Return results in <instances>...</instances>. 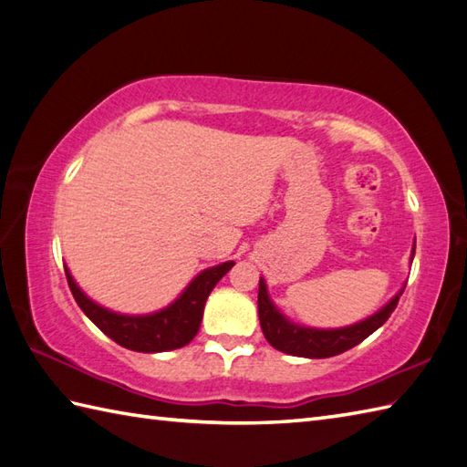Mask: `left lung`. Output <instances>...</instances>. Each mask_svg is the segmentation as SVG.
Wrapping results in <instances>:
<instances>
[{
	"label": "left lung",
	"instance_id": "1",
	"mask_svg": "<svg viewBox=\"0 0 467 467\" xmlns=\"http://www.w3.org/2000/svg\"><path fill=\"white\" fill-rule=\"evenodd\" d=\"M415 253V251H413ZM403 291H400L393 299L387 303L383 309L371 315L369 319L361 323H355L351 327H343V329H311V327L295 325L281 311L276 309L273 301L266 293V285L259 281V319L265 339L269 341L275 349L283 353H289L295 357H309V359H325V357H333L345 353L351 347L359 345L367 339L373 331L389 319V315L398 306V301Z\"/></svg>",
	"mask_w": 467,
	"mask_h": 467
}]
</instances>
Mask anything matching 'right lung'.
<instances>
[{
  "label": "right lung",
  "mask_w": 467,
  "mask_h": 467,
  "mask_svg": "<svg viewBox=\"0 0 467 467\" xmlns=\"http://www.w3.org/2000/svg\"><path fill=\"white\" fill-rule=\"evenodd\" d=\"M233 261H228L202 271L171 306L152 315L138 317L112 313L88 299L67 269L66 279L78 306L104 335L130 351L161 353L181 349L194 339V335L201 329L208 295L214 289V285L233 269Z\"/></svg>",
  "instance_id": "right-lung-1"
}]
</instances>
